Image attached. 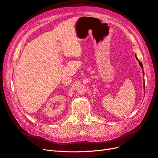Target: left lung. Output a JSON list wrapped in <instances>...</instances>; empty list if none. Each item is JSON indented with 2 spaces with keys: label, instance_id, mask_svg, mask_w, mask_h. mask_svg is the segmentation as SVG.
I'll list each match as a JSON object with an SVG mask.
<instances>
[{
  "label": "left lung",
  "instance_id": "obj_1",
  "mask_svg": "<svg viewBox=\"0 0 158 158\" xmlns=\"http://www.w3.org/2000/svg\"><path fill=\"white\" fill-rule=\"evenodd\" d=\"M135 57H136V59L138 60V58H137V56H136V55H135ZM138 63H139V64H140V66H141V68L143 69V65H142V63H141V62L140 61H138ZM143 74H144V71H143ZM144 89H145V84L144 83Z\"/></svg>",
  "mask_w": 158,
  "mask_h": 158
}]
</instances>
